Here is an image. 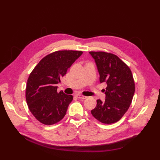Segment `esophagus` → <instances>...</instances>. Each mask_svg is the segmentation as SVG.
<instances>
[{"label": "esophagus", "mask_w": 160, "mask_h": 160, "mask_svg": "<svg viewBox=\"0 0 160 160\" xmlns=\"http://www.w3.org/2000/svg\"><path fill=\"white\" fill-rule=\"evenodd\" d=\"M76 96L77 98H79V99H83V100L86 99V98H87V97H86V96H82V95H79V94L76 95Z\"/></svg>", "instance_id": "34e87169"}]
</instances>
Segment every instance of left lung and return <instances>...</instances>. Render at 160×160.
Instances as JSON below:
<instances>
[{"label":"left lung","instance_id":"8db88e82","mask_svg":"<svg viewBox=\"0 0 160 160\" xmlns=\"http://www.w3.org/2000/svg\"><path fill=\"white\" fill-rule=\"evenodd\" d=\"M100 75V82H106L105 100H97L91 114L104 124L120 120L130 107L135 93V83L129 67L114 54L91 52Z\"/></svg>","mask_w":160,"mask_h":160}]
</instances>
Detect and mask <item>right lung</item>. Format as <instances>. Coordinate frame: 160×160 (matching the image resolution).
Returning a JSON list of instances; mask_svg holds the SVG:
<instances>
[{
    "mask_svg": "<svg viewBox=\"0 0 160 160\" xmlns=\"http://www.w3.org/2000/svg\"><path fill=\"white\" fill-rule=\"evenodd\" d=\"M82 54L79 51H58L40 61L30 73L26 87V100L29 111L46 125L57 123L64 117L71 95L57 92V84L67 69Z\"/></svg>",
    "mask_w": 160,
    "mask_h": 160,
    "instance_id": "obj_1",
    "label": "right lung"
}]
</instances>
